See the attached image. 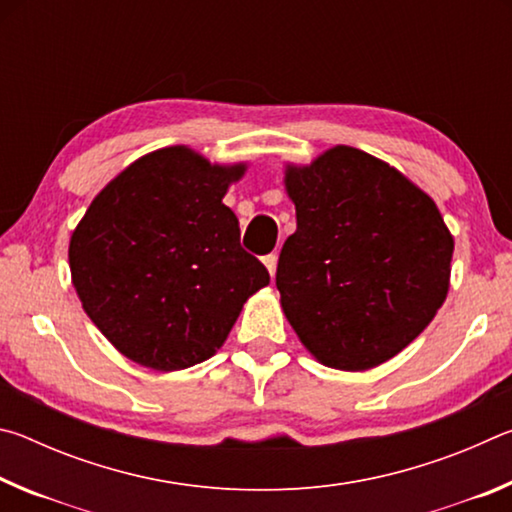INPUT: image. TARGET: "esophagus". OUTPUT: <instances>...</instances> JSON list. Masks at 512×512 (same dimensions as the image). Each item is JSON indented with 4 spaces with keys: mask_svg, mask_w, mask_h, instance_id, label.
Masks as SVG:
<instances>
[{
    "mask_svg": "<svg viewBox=\"0 0 512 512\" xmlns=\"http://www.w3.org/2000/svg\"><path fill=\"white\" fill-rule=\"evenodd\" d=\"M264 266L268 268V273H271V277H275V271H277V255L271 253L264 257Z\"/></svg>",
    "mask_w": 512,
    "mask_h": 512,
    "instance_id": "34e87169",
    "label": "esophagus"
}]
</instances>
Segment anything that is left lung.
<instances>
[{"label":"left lung","mask_w":512,"mask_h":512,"mask_svg":"<svg viewBox=\"0 0 512 512\" xmlns=\"http://www.w3.org/2000/svg\"><path fill=\"white\" fill-rule=\"evenodd\" d=\"M298 228L275 284L302 345L329 368L368 370L427 327L449 291L454 237L391 164L334 146L284 173Z\"/></svg>","instance_id":"8db88e82"}]
</instances>
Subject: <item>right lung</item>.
I'll list each match as a JSON object with an SVG mask.
<instances>
[{
	"mask_svg": "<svg viewBox=\"0 0 512 512\" xmlns=\"http://www.w3.org/2000/svg\"><path fill=\"white\" fill-rule=\"evenodd\" d=\"M244 171L187 146L153 151L110 180L76 225L72 284L124 357L164 372L210 359L244 302L271 282L223 205Z\"/></svg>",
	"mask_w": 512,
	"mask_h": 512,
	"instance_id": "1",
	"label": "right lung"
}]
</instances>
